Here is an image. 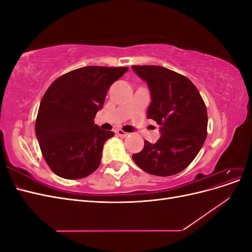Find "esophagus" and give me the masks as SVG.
I'll return each mask as SVG.
<instances>
[{"instance_id":"1","label":"esophagus","mask_w":252,"mask_h":252,"mask_svg":"<svg viewBox=\"0 0 252 252\" xmlns=\"http://www.w3.org/2000/svg\"><path fill=\"white\" fill-rule=\"evenodd\" d=\"M117 133H118V135L121 136V138H125V136L128 135V132H125L124 130H122V129H119V130L117 131Z\"/></svg>"}]
</instances>
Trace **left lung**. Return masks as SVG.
Listing matches in <instances>:
<instances>
[{
    "mask_svg": "<svg viewBox=\"0 0 252 252\" xmlns=\"http://www.w3.org/2000/svg\"><path fill=\"white\" fill-rule=\"evenodd\" d=\"M134 72L148 84L151 103L147 118L161 125L156 144L145 141L132 156L141 169L159 177L184 170L199 154L207 136V109L199 90L188 78L168 68L133 65Z\"/></svg>",
    "mask_w": 252,
    "mask_h": 252,
    "instance_id": "1",
    "label": "left lung"
}]
</instances>
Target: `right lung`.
<instances>
[{
	"label": "right lung",
	"mask_w": 252,
	"mask_h": 252,
	"mask_svg": "<svg viewBox=\"0 0 252 252\" xmlns=\"http://www.w3.org/2000/svg\"><path fill=\"white\" fill-rule=\"evenodd\" d=\"M128 67L86 66L59 77L45 93L35 120V135L53 173L85 178L101 164L105 142L114 135L94 124L111 84Z\"/></svg>",
	"instance_id": "obj_1"
}]
</instances>
